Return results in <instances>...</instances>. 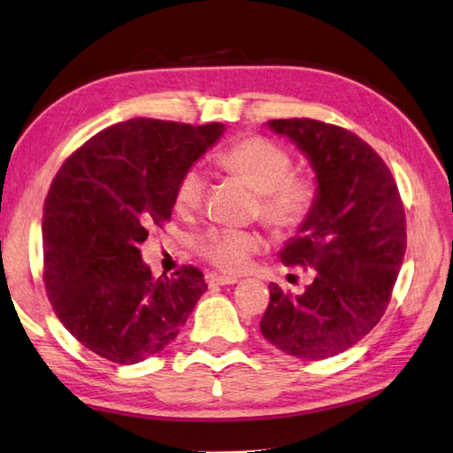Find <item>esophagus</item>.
Wrapping results in <instances>:
<instances>
[{
  "mask_svg": "<svg viewBox=\"0 0 453 453\" xmlns=\"http://www.w3.org/2000/svg\"><path fill=\"white\" fill-rule=\"evenodd\" d=\"M210 286H234L239 280L235 276H224V274H208L206 276Z\"/></svg>",
  "mask_w": 453,
  "mask_h": 453,
  "instance_id": "obj_1",
  "label": "esophagus"
}]
</instances>
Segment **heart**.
<instances>
[{"instance_id": "b5f03b06", "label": "heart", "mask_w": 453, "mask_h": 453, "mask_svg": "<svg viewBox=\"0 0 453 453\" xmlns=\"http://www.w3.org/2000/svg\"><path fill=\"white\" fill-rule=\"evenodd\" d=\"M216 164L257 191L255 212L274 234L293 235L309 224L319 206L320 183L307 172H293V156L266 136L250 134L216 154ZM206 173L191 165L175 185V208L195 214L206 198ZM265 247L255 229L212 227L195 241L198 255L224 272H241Z\"/></svg>"}]
</instances>
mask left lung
<instances>
[{"label": "left lung", "instance_id": "obj_1", "mask_svg": "<svg viewBox=\"0 0 453 453\" xmlns=\"http://www.w3.org/2000/svg\"><path fill=\"white\" fill-rule=\"evenodd\" d=\"M268 125L311 157L320 198L280 255L286 266L309 268L312 283L303 296L270 283L260 332L283 353L328 359L384 317L407 247L403 201L390 167L355 133L309 118Z\"/></svg>", "mask_w": 453, "mask_h": 453}]
</instances>
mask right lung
I'll use <instances>...</instances> for the list:
<instances>
[{
  "instance_id": "1",
  "label": "right lung",
  "mask_w": 453,
  "mask_h": 453,
  "mask_svg": "<svg viewBox=\"0 0 453 453\" xmlns=\"http://www.w3.org/2000/svg\"><path fill=\"white\" fill-rule=\"evenodd\" d=\"M222 133L224 123L129 119L94 134L51 181L44 288L73 338L104 359L134 365L160 353L206 291L191 265L154 278L141 243L170 222L179 177Z\"/></svg>"
}]
</instances>
